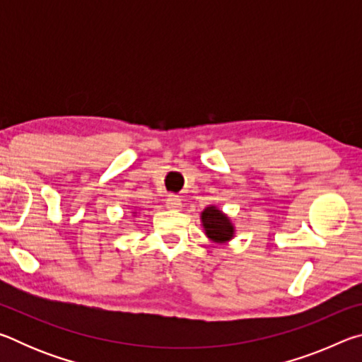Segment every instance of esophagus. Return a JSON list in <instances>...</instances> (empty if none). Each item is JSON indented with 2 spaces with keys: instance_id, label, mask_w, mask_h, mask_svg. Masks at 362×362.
I'll list each match as a JSON object with an SVG mask.
<instances>
[{
  "instance_id": "34e87169",
  "label": "esophagus",
  "mask_w": 362,
  "mask_h": 362,
  "mask_svg": "<svg viewBox=\"0 0 362 362\" xmlns=\"http://www.w3.org/2000/svg\"><path fill=\"white\" fill-rule=\"evenodd\" d=\"M166 203H168V207H170V209H180V207H182V199H180L179 194H169Z\"/></svg>"
}]
</instances>
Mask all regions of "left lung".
Listing matches in <instances>:
<instances>
[{
  "instance_id": "8db88e82",
  "label": "left lung",
  "mask_w": 362,
  "mask_h": 362,
  "mask_svg": "<svg viewBox=\"0 0 362 362\" xmlns=\"http://www.w3.org/2000/svg\"><path fill=\"white\" fill-rule=\"evenodd\" d=\"M203 225L206 228V235L216 243H223L231 240L233 225L228 217H225L222 212L216 207H206V211L201 214Z\"/></svg>"
}]
</instances>
